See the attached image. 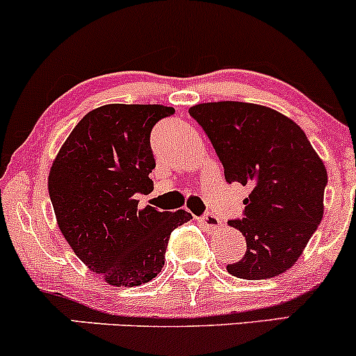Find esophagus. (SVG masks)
<instances>
[{
	"label": "esophagus",
	"mask_w": 356,
	"mask_h": 356,
	"mask_svg": "<svg viewBox=\"0 0 356 356\" xmlns=\"http://www.w3.org/2000/svg\"><path fill=\"white\" fill-rule=\"evenodd\" d=\"M199 220H201V224L204 227H207V229H211V231H218L219 227L222 226V220H220L216 214H211V212L204 214Z\"/></svg>",
	"instance_id": "esophagus-1"
}]
</instances>
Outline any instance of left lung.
I'll return each mask as SVG.
<instances>
[{"label": "left lung", "mask_w": 356, "mask_h": 356, "mask_svg": "<svg viewBox=\"0 0 356 356\" xmlns=\"http://www.w3.org/2000/svg\"><path fill=\"white\" fill-rule=\"evenodd\" d=\"M216 149L224 177L251 187L244 218L229 220L243 232L246 254L227 264L243 280L288 271L303 254L323 219L328 182L325 164L300 125L264 105L211 102L189 108Z\"/></svg>", "instance_id": "obj_1"}]
</instances>
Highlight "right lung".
<instances>
[{
    "label": "right lung",
    "mask_w": 356,
    "mask_h": 356,
    "mask_svg": "<svg viewBox=\"0 0 356 356\" xmlns=\"http://www.w3.org/2000/svg\"><path fill=\"white\" fill-rule=\"evenodd\" d=\"M172 113L164 105H104L81 118L53 161L48 192L61 234L112 286L154 280L170 232L192 219L184 209H138L136 199L154 189L152 127Z\"/></svg>",
    "instance_id": "add662e5"
}]
</instances>
